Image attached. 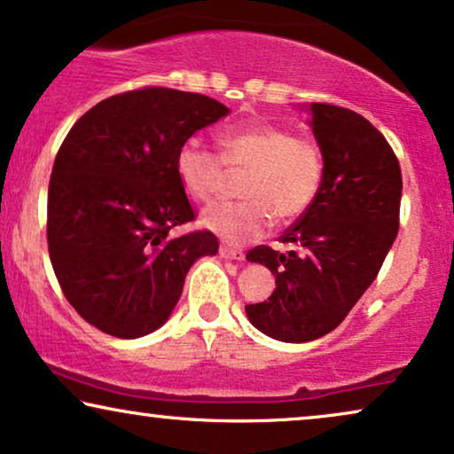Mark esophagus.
Returning a JSON list of instances; mask_svg holds the SVG:
<instances>
[{
	"label": "esophagus",
	"mask_w": 454,
	"mask_h": 454,
	"mask_svg": "<svg viewBox=\"0 0 454 454\" xmlns=\"http://www.w3.org/2000/svg\"><path fill=\"white\" fill-rule=\"evenodd\" d=\"M219 252H221L223 258H231V261H244V256H246L241 250L231 248V246H225V244L221 246Z\"/></svg>",
	"instance_id": "1"
}]
</instances>
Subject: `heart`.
<instances>
[{"label":"heart","mask_w":454,"mask_h":454,"mask_svg":"<svg viewBox=\"0 0 454 454\" xmlns=\"http://www.w3.org/2000/svg\"><path fill=\"white\" fill-rule=\"evenodd\" d=\"M221 154L198 137L176 148L175 173L187 196L210 202L223 190L227 170H246L239 202L206 208L200 223L229 244H246L269 231L273 216L290 223L302 216L323 185V154L304 135H292L275 122H248L227 127L216 135Z\"/></svg>","instance_id":"obj_1"}]
</instances>
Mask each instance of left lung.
Listing matches in <instances>:
<instances>
[{"mask_svg":"<svg viewBox=\"0 0 454 454\" xmlns=\"http://www.w3.org/2000/svg\"><path fill=\"white\" fill-rule=\"evenodd\" d=\"M323 154V185L281 235L279 252L256 246L246 258L275 275L269 300L246 306L258 332L279 342H310L333 332L378 278L398 233L403 175L384 135L364 116L310 104Z\"/></svg>","mask_w":454,"mask_h":454,"instance_id":"8db88e82","label":"left lung"}]
</instances>
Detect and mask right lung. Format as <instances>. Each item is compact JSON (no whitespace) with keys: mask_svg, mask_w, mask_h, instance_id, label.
<instances>
[{"mask_svg":"<svg viewBox=\"0 0 454 454\" xmlns=\"http://www.w3.org/2000/svg\"><path fill=\"white\" fill-rule=\"evenodd\" d=\"M229 114L216 99L167 87L112 96L70 129L47 192V248L64 296L114 338L148 335L173 313L187 270L213 256L175 173L176 148Z\"/></svg>","mask_w":454,"mask_h":454,"instance_id":"right-lung-1","label":"right lung"}]
</instances>
